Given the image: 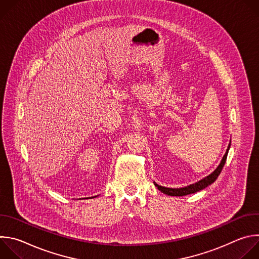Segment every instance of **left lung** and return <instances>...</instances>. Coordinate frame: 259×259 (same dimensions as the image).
<instances>
[{
  "label": "left lung",
  "instance_id": "1",
  "mask_svg": "<svg viewBox=\"0 0 259 259\" xmlns=\"http://www.w3.org/2000/svg\"><path fill=\"white\" fill-rule=\"evenodd\" d=\"M230 145H231V144H230ZM230 145H229V147H228V150H227V152H226V154H225L223 160H221L219 166H218L209 176L203 178L202 180L198 181L197 183L191 184V186H189V187L181 188V189H169V188H164V187L159 186V184H157L156 182H155V186H156V187L158 188V190L161 191L163 194H166V195H168V196H175V197H181V196H187V195L195 194V193H197V192H199V191H201V190L207 188V187L209 186V184L213 183V182L217 179V177H218V175L220 174L221 170H223V168H224V166H225V163H226V161H227L228 153H229V150H230Z\"/></svg>",
  "mask_w": 259,
  "mask_h": 259
}]
</instances>
